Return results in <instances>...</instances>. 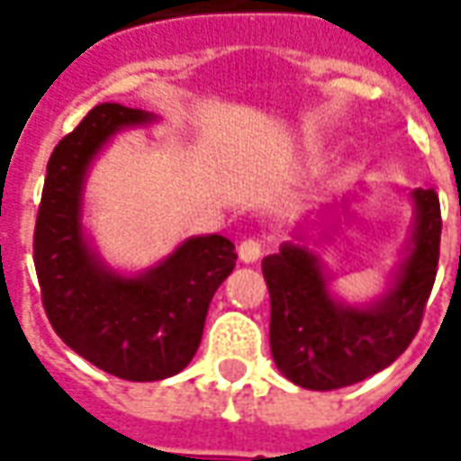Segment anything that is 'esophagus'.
<instances>
[{
	"instance_id": "esophagus-1",
	"label": "esophagus",
	"mask_w": 461,
	"mask_h": 461,
	"mask_svg": "<svg viewBox=\"0 0 461 461\" xmlns=\"http://www.w3.org/2000/svg\"><path fill=\"white\" fill-rule=\"evenodd\" d=\"M261 254H264V246H261V240H258V239H243V240H240V246H239L240 261L251 264V261H257Z\"/></svg>"
}]
</instances>
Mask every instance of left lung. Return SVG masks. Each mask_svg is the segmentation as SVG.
Returning a JSON list of instances; mask_svg holds the SVG:
<instances>
[{"label":"left lung","instance_id":"obj_1","mask_svg":"<svg viewBox=\"0 0 461 461\" xmlns=\"http://www.w3.org/2000/svg\"><path fill=\"white\" fill-rule=\"evenodd\" d=\"M411 254L393 290L372 308L339 305L310 251L285 243L261 261L272 297L269 344L279 372L308 390H339L390 366L416 339L434 287L441 207L434 189H416Z\"/></svg>","mask_w":461,"mask_h":461}]
</instances>
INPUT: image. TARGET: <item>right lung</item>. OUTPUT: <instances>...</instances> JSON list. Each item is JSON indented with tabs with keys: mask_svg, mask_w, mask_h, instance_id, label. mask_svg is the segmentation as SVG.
<instances>
[{
	"mask_svg": "<svg viewBox=\"0 0 461 461\" xmlns=\"http://www.w3.org/2000/svg\"><path fill=\"white\" fill-rule=\"evenodd\" d=\"M151 117L104 102L50 153L32 258L53 330L79 357L120 380L153 382L192 362L215 290L236 267L222 236L185 240L140 276L104 269L81 236V182L92 156L125 125Z\"/></svg>",
	"mask_w": 461,
	"mask_h": 461,
	"instance_id": "obj_1",
	"label": "right lung"
}]
</instances>
